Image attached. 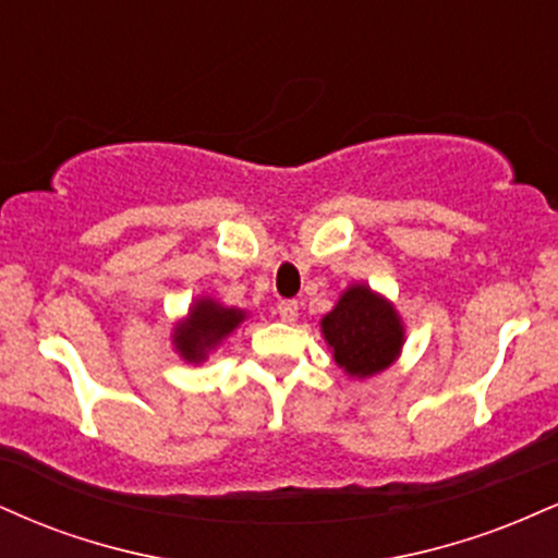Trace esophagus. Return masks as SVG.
Masks as SVG:
<instances>
[{"label":"esophagus","instance_id":"34e87169","mask_svg":"<svg viewBox=\"0 0 558 558\" xmlns=\"http://www.w3.org/2000/svg\"><path fill=\"white\" fill-rule=\"evenodd\" d=\"M278 317L283 319V323H293V319L299 317V301H280Z\"/></svg>","mask_w":558,"mask_h":558}]
</instances>
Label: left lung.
<instances>
[{
	"mask_svg": "<svg viewBox=\"0 0 558 558\" xmlns=\"http://www.w3.org/2000/svg\"><path fill=\"white\" fill-rule=\"evenodd\" d=\"M325 341L349 375L369 377L386 369L403 343L401 323L388 301L354 286L323 319Z\"/></svg>",
	"mask_w": 558,
	"mask_h": 558,
	"instance_id": "1",
	"label": "left lung"
}]
</instances>
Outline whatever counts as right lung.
<instances>
[{
    "label": "right lung",
    "mask_w": 558,
    "mask_h": 558,
    "mask_svg": "<svg viewBox=\"0 0 558 558\" xmlns=\"http://www.w3.org/2000/svg\"><path fill=\"white\" fill-rule=\"evenodd\" d=\"M241 319L243 312L239 310H226V306H217L215 301H198L189 319L175 330L178 351L189 362L204 360L207 351L215 349Z\"/></svg>",
    "instance_id": "1"
}]
</instances>
